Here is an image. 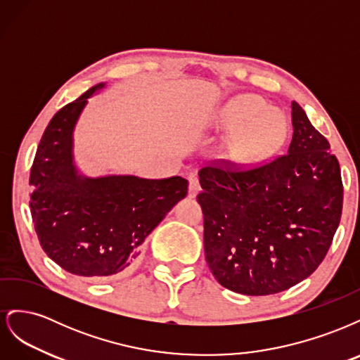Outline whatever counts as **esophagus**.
<instances>
[{
  "label": "esophagus",
  "instance_id": "34e87169",
  "mask_svg": "<svg viewBox=\"0 0 360 360\" xmlns=\"http://www.w3.org/2000/svg\"><path fill=\"white\" fill-rule=\"evenodd\" d=\"M189 181V197H197V193L201 191V184H200V180L197 176H189L188 179Z\"/></svg>",
  "mask_w": 360,
  "mask_h": 360
}]
</instances>
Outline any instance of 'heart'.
<instances>
[{
	"mask_svg": "<svg viewBox=\"0 0 360 360\" xmlns=\"http://www.w3.org/2000/svg\"><path fill=\"white\" fill-rule=\"evenodd\" d=\"M219 127L233 132L222 155L233 165H252L274 155L285 141L288 124L284 114L267 108L255 94H242L228 102L219 115Z\"/></svg>",
	"mask_w": 360,
	"mask_h": 360,
	"instance_id": "1",
	"label": "heart"
}]
</instances>
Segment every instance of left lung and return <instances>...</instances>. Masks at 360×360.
<instances>
[{"mask_svg": "<svg viewBox=\"0 0 360 360\" xmlns=\"http://www.w3.org/2000/svg\"><path fill=\"white\" fill-rule=\"evenodd\" d=\"M288 153L242 168L213 160L200 169L204 252L228 290L267 296L312 275L342 213L340 162L297 102Z\"/></svg>", "mask_w": 360, "mask_h": 360, "instance_id": "left-lung-1", "label": "left lung"}]
</instances>
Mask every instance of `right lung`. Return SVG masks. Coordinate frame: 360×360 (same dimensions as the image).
<instances>
[{
	"label": "right lung",
	"instance_id": "obj_1",
	"mask_svg": "<svg viewBox=\"0 0 360 360\" xmlns=\"http://www.w3.org/2000/svg\"><path fill=\"white\" fill-rule=\"evenodd\" d=\"M93 86L52 117L30 172L31 217L41 249L72 275L103 279L124 271L174 204L186 197L179 176L85 179L72 163V134Z\"/></svg>",
	"mask_w": 360,
	"mask_h": 360
}]
</instances>
